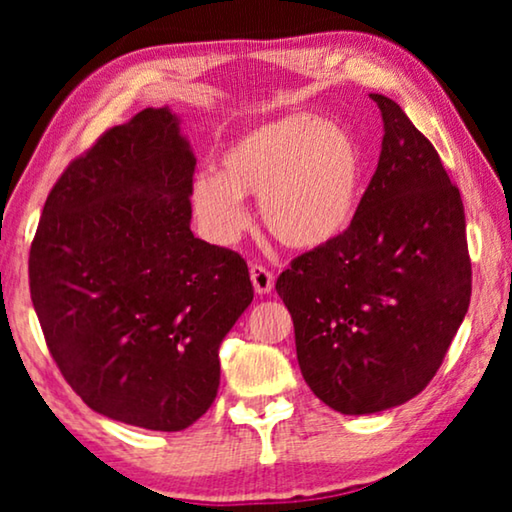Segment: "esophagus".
<instances>
[{"label":"esophagus","mask_w":512,"mask_h":512,"mask_svg":"<svg viewBox=\"0 0 512 512\" xmlns=\"http://www.w3.org/2000/svg\"><path fill=\"white\" fill-rule=\"evenodd\" d=\"M251 282H254V289L256 293H261V296H265V293L272 291V286H275V275L265 268V265L261 263H254L251 265Z\"/></svg>","instance_id":"esophagus-1"}]
</instances>
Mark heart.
<instances>
[{
	"instance_id": "obj_1",
	"label": "heart",
	"mask_w": 512,
	"mask_h": 512,
	"mask_svg": "<svg viewBox=\"0 0 512 512\" xmlns=\"http://www.w3.org/2000/svg\"><path fill=\"white\" fill-rule=\"evenodd\" d=\"M366 160L352 132L293 114L251 128L221 153V172L193 179L191 200L205 233L233 244L249 226L242 195L261 198V219L291 249H319L359 212Z\"/></svg>"
}]
</instances>
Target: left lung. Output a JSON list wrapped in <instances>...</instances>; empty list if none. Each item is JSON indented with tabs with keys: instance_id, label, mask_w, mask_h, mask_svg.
Wrapping results in <instances>:
<instances>
[{
	"instance_id": "obj_1",
	"label": "left lung",
	"mask_w": 512,
	"mask_h": 512,
	"mask_svg": "<svg viewBox=\"0 0 512 512\" xmlns=\"http://www.w3.org/2000/svg\"><path fill=\"white\" fill-rule=\"evenodd\" d=\"M370 97L382 111V153L352 226L293 258L275 284L307 387L342 415L415 398L471 303L459 188L405 111Z\"/></svg>"
}]
</instances>
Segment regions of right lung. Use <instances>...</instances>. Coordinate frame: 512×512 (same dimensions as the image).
Returning <instances> with one entry per match:
<instances>
[{
	"mask_svg": "<svg viewBox=\"0 0 512 512\" xmlns=\"http://www.w3.org/2000/svg\"><path fill=\"white\" fill-rule=\"evenodd\" d=\"M195 156L170 109H144L48 193L30 293L48 352L88 408L181 431L219 389V345L254 300L244 258L191 233Z\"/></svg>",
	"mask_w": 512,
	"mask_h": 512,
	"instance_id": "1",
	"label": "right lung"
}]
</instances>
